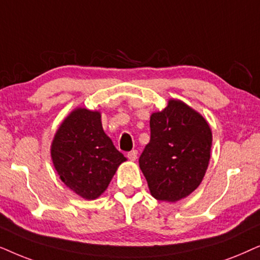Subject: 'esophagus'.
I'll list each match as a JSON object with an SVG mask.
<instances>
[{
  "label": "esophagus",
  "instance_id": "esophagus-1",
  "mask_svg": "<svg viewBox=\"0 0 260 260\" xmlns=\"http://www.w3.org/2000/svg\"><path fill=\"white\" fill-rule=\"evenodd\" d=\"M127 157H128V159H129V160L134 161V160H136V159H137V157H138V151H137V150H133V151L128 152Z\"/></svg>",
  "mask_w": 260,
  "mask_h": 260
}]
</instances>
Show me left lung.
<instances>
[{
  "label": "left lung",
  "mask_w": 260,
  "mask_h": 260,
  "mask_svg": "<svg viewBox=\"0 0 260 260\" xmlns=\"http://www.w3.org/2000/svg\"><path fill=\"white\" fill-rule=\"evenodd\" d=\"M151 139L139 166L155 200L177 202L199 188L208 169L213 134L199 112L170 99L152 113Z\"/></svg>",
  "instance_id": "1"
}]
</instances>
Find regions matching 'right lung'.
I'll use <instances>...</instances> for the list:
<instances>
[{"label":"right lung","instance_id":"obj_1","mask_svg":"<svg viewBox=\"0 0 260 260\" xmlns=\"http://www.w3.org/2000/svg\"><path fill=\"white\" fill-rule=\"evenodd\" d=\"M51 158L61 182L84 200L106 191L126 157L102 128L101 113L77 107L58 127Z\"/></svg>","mask_w":260,"mask_h":260}]
</instances>
